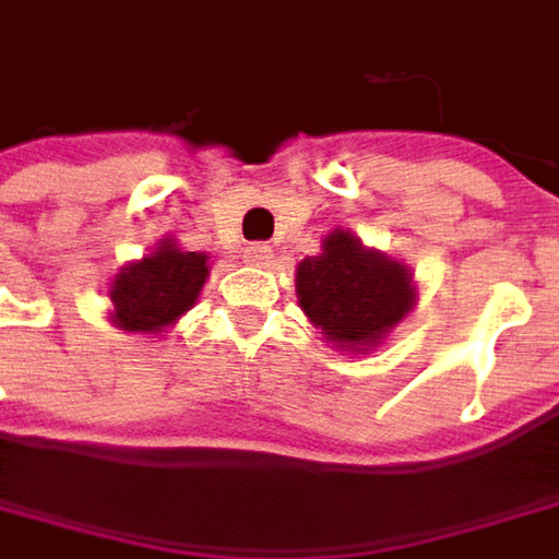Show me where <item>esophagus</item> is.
<instances>
[{
	"label": "esophagus",
	"mask_w": 559,
	"mask_h": 559,
	"mask_svg": "<svg viewBox=\"0 0 559 559\" xmlns=\"http://www.w3.org/2000/svg\"><path fill=\"white\" fill-rule=\"evenodd\" d=\"M243 259H247L249 265H269L275 259V249L269 247V243H249L243 249Z\"/></svg>",
	"instance_id": "esophagus-1"
}]
</instances>
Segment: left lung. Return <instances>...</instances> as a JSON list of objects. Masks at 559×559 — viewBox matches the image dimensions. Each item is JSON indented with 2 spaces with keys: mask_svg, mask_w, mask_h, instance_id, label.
Here are the masks:
<instances>
[{
  "mask_svg": "<svg viewBox=\"0 0 559 559\" xmlns=\"http://www.w3.org/2000/svg\"><path fill=\"white\" fill-rule=\"evenodd\" d=\"M408 265L367 249L354 234L332 230L319 255L297 265V300L335 347H377L414 307Z\"/></svg>",
  "mask_w": 559,
  "mask_h": 559,
  "instance_id": "8db88e82",
  "label": "left lung"
}]
</instances>
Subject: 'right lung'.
I'll list each match as a JSON object with an SVG mask.
<instances>
[{
	"label": "right lung",
	"mask_w": 559,
	"mask_h": 559,
	"mask_svg": "<svg viewBox=\"0 0 559 559\" xmlns=\"http://www.w3.org/2000/svg\"><path fill=\"white\" fill-rule=\"evenodd\" d=\"M205 278V252H182L174 240H160L145 259L119 269L110 284V319L122 332L157 335L195 307Z\"/></svg>",
	"instance_id": "1"
}]
</instances>
